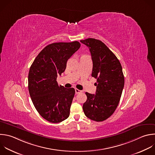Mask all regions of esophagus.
<instances>
[{"instance_id": "34e87169", "label": "esophagus", "mask_w": 155, "mask_h": 155, "mask_svg": "<svg viewBox=\"0 0 155 155\" xmlns=\"http://www.w3.org/2000/svg\"><path fill=\"white\" fill-rule=\"evenodd\" d=\"M75 93L76 94H79V93H80L81 92V91H80V90H79L78 89H75Z\"/></svg>"}]
</instances>
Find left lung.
Listing matches in <instances>:
<instances>
[{
    "label": "left lung",
    "instance_id": "obj_1",
    "mask_svg": "<svg viewBox=\"0 0 155 155\" xmlns=\"http://www.w3.org/2000/svg\"><path fill=\"white\" fill-rule=\"evenodd\" d=\"M89 48L93 63L92 77L97 79L95 94L86 92L83 105L85 116L96 122L109 118L117 108L124 86V76L119 60L100 40H81Z\"/></svg>",
    "mask_w": 155,
    "mask_h": 155
}]
</instances>
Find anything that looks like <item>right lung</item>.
<instances>
[{
  "mask_svg": "<svg viewBox=\"0 0 155 155\" xmlns=\"http://www.w3.org/2000/svg\"><path fill=\"white\" fill-rule=\"evenodd\" d=\"M80 45L78 41L50 44L40 51L30 68V97L39 114L50 122L59 123L69 116L75 91L73 87L59 86L57 78L64 72L68 60Z\"/></svg>",
  "mask_w": 155,
  "mask_h": 155,
  "instance_id": "1",
  "label": "right lung"
}]
</instances>
